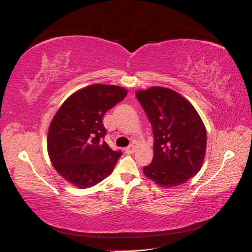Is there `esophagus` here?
Here are the masks:
<instances>
[{
    "label": "esophagus",
    "mask_w": 252,
    "mask_h": 252,
    "mask_svg": "<svg viewBox=\"0 0 252 252\" xmlns=\"http://www.w3.org/2000/svg\"><path fill=\"white\" fill-rule=\"evenodd\" d=\"M134 150H135V147L133 146V145H130V146H128L125 149V152H126V154H128V155H131V154H133Z\"/></svg>",
    "instance_id": "34e87169"
}]
</instances>
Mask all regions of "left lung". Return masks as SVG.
<instances>
[{
    "instance_id": "1",
    "label": "left lung",
    "mask_w": 252,
    "mask_h": 252,
    "mask_svg": "<svg viewBox=\"0 0 252 252\" xmlns=\"http://www.w3.org/2000/svg\"><path fill=\"white\" fill-rule=\"evenodd\" d=\"M154 130V158L144 174L161 187L186 183L200 171L207 133L199 113L184 96L165 87L135 93Z\"/></svg>"
}]
</instances>
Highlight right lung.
I'll use <instances>...</instances> for the list:
<instances>
[{
	"label": "right lung",
	"instance_id": "add662e5",
	"mask_svg": "<svg viewBox=\"0 0 252 252\" xmlns=\"http://www.w3.org/2000/svg\"><path fill=\"white\" fill-rule=\"evenodd\" d=\"M127 95L116 85H94L75 91L53 117L47 136L50 161L61 177L85 189L112 172L122 156L103 141V117Z\"/></svg>",
	"mask_w": 252,
	"mask_h": 252
}]
</instances>
